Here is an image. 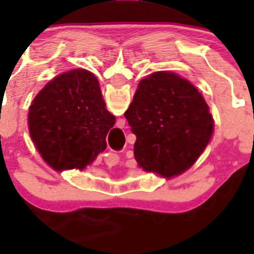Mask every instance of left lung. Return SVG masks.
Wrapping results in <instances>:
<instances>
[{
    "label": "left lung",
    "instance_id": "8db88e82",
    "mask_svg": "<svg viewBox=\"0 0 254 254\" xmlns=\"http://www.w3.org/2000/svg\"><path fill=\"white\" fill-rule=\"evenodd\" d=\"M125 117L136 134L138 167L163 178L187 172L214 134V118L202 94L170 71L142 78Z\"/></svg>",
    "mask_w": 254,
    "mask_h": 254
}]
</instances>
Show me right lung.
I'll use <instances>...</instances> for the list:
<instances>
[{"instance_id": "obj_1", "label": "right lung", "mask_w": 254, "mask_h": 254, "mask_svg": "<svg viewBox=\"0 0 254 254\" xmlns=\"http://www.w3.org/2000/svg\"><path fill=\"white\" fill-rule=\"evenodd\" d=\"M114 123L98 78L84 68L52 78L33 99L28 113L35 149L57 172L90 165L107 149L105 137Z\"/></svg>"}]
</instances>
